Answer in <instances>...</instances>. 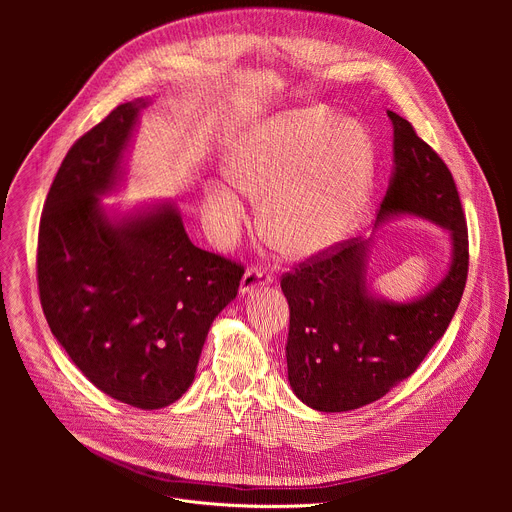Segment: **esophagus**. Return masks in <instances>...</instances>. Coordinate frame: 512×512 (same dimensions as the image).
<instances>
[{
    "label": "esophagus",
    "instance_id": "esophagus-1",
    "mask_svg": "<svg viewBox=\"0 0 512 512\" xmlns=\"http://www.w3.org/2000/svg\"><path fill=\"white\" fill-rule=\"evenodd\" d=\"M271 281H273V277L267 271L257 269V267L247 269L243 273V279H241V294L245 296V294H249V291H253V287H265Z\"/></svg>",
    "mask_w": 512,
    "mask_h": 512
}]
</instances>
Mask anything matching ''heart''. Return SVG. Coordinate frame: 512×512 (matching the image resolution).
Returning a JSON list of instances; mask_svg holds the SVG:
<instances>
[{
	"instance_id": "1",
	"label": "heart",
	"mask_w": 512,
	"mask_h": 512,
	"mask_svg": "<svg viewBox=\"0 0 512 512\" xmlns=\"http://www.w3.org/2000/svg\"><path fill=\"white\" fill-rule=\"evenodd\" d=\"M373 168L371 141L356 125L338 123L324 109H298L247 131L223 172L229 184L259 204L261 235L279 253L302 259L332 247L346 233L367 200ZM232 189L204 188L216 243L235 237L245 221V204Z\"/></svg>"
}]
</instances>
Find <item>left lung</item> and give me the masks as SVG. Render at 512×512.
Here are the masks:
<instances>
[{"mask_svg":"<svg viewBox=\"0 0 512 512\" xmlns=\"http://www.w3.org/2000/svg\"><path fill=\"white\" fill-rule=\"evenodd\" d=\"M393 125V170L375 229L419 218L448 231L450 263L421 296L391 300L369 275L377 235L300 265L281 279L289 304L287 381L296 397L324 413L352 411L411 377L448 330L468 275V231L448 166L407 119Z\"/></svg>","mask_w":512,"mask_h":512,"instance_id":"obj_1","label":"left lung"}]
</instances>
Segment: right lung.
<instances>
[{
    "instance_id": "obj_1",
    "label": "right lung",
    "mask_w": 512,
    "mask_h": 512,
    "mask_svg": "<svg viewBox=\"0 0 512 512\" xmlns=\"http://www.w3.org/2000/svg\"><path fill=\"white\" fill-rule=\"evenodd\" d=\"M150 103L119 105L72 145L38 235L40 302L54 338L99 391L148 411L188 391L208 330L245 273L190 241L176 202L103 204L127 180Z\"/></svg>"
}]
</instances>
